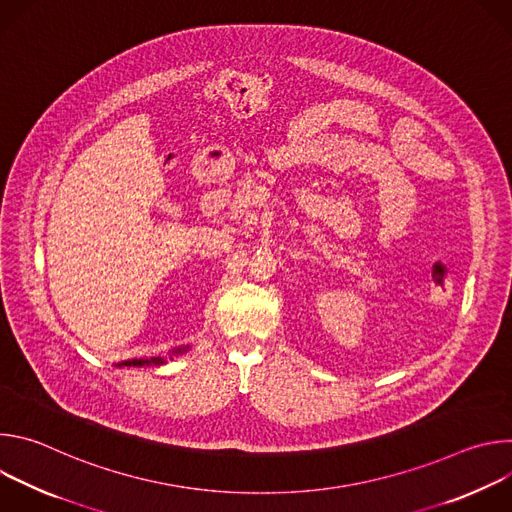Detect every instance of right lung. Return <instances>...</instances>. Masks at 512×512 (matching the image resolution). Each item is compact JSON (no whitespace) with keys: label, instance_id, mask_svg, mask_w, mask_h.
<instances>
[{"label":"right lung","instance_id":"right-lung-1","mask_svg":"<svg viewBox=\"0 0 512 512\" xmlns=\"http://www.w3.org/2000/svg\"><path fill=\"white\" fill-rule=\"evenodd\" d=\"M166 360L162 356H154V358H133V360H125L127 367H143V364H164Z\"/></svg>","mask_w":512,"mask_h":512}]
</instances>
